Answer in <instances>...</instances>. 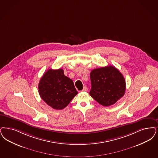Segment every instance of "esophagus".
Instances as JSON below:
<instances>
[{
  "label": "esophagus",
  "instance_id": "esophagus-1",
  "mask_svg": "<svg viewBox=\"0 0 158 158\" xmlns=\"http://www.w3.org/2000/svg\"><path fill=\"white\" fill-rule=\"evenodd\" d=\"M88 90V88H87V86H85L84 87H83V90H82V91H84V92H85V91H86Z\"/></svg>",
  "mask_w": 158,
  "mask_h": 158
}]
</instances>
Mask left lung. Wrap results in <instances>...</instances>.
<instances>
[{
	"instance_id": "1",
	"label": "left lung",
	"mask_w": 158,
	"mask_h": 158,
	"mask_svg": "<svg viewBox=\"0 0 158 158\" xmlns=\"http://www.w3.org/2000/svg\"><path fill=\"white\" fill-rule=\"evenodd\" d=\"M90 78L92 88L89 94L102 106L114 105L125 93V78L113 66L92 70Z\"/></svg>"
}]
</instances>
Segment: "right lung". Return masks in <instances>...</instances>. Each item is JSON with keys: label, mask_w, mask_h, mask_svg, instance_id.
<instances>
[{"label": "right lung", "mask_w": 158, "mask_h": 158, "mask_svg": "<svg viewBox=\"0 0 158 158\" xmlns=\"http://www.w3.org/2000/svg\"><path fill=\"white\" fill-rule=\"evenodd\" d=\"M38 89L43 101L56 110L67 106L78 94L73 81L64 75L62 69L47 70L40 80Z\"/></svg>", "instance_id": "obj_1"}]
</instances>
